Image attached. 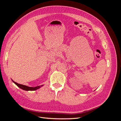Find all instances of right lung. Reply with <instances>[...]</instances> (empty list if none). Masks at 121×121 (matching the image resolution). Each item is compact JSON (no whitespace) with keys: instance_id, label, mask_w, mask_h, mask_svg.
<instances>
[{"instance_id":"obj_1","label":"right lung","mask_w":121,"mask_h":121,"mask_svg":"<svg viewBox=\"0 0 121 121\" xmlns=\"http://www.w3.org/2000/svg\"><path fill=\"white\" fill-rule=\"evenodd\" d=\"M13 82L17 85L18 87H20V88L24 90H26V91H29V90H30V91H33V90H35L36 89H39V88L40 87V86H36V87H29L27 86H26V85H22V84H18L17 83H16V82H14L13 80H12Z\"/></svg>"}]
</instances>
